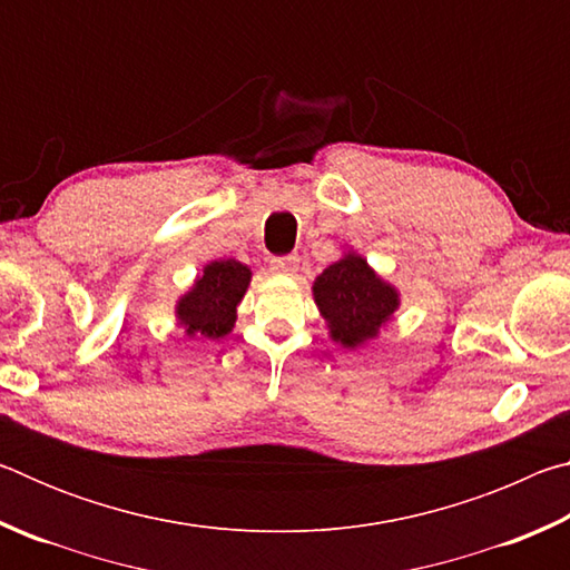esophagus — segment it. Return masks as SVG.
Masks as SVG:
<instances>
[{
	"label": "esophagus",
	"instance_id": "34e87169",
	"mask_svg": "<svg viewBox=\"0 0 570 570\" xmlns=\"http://www.w3.org/2000/svg\"><path fill=\"white\" fill-rule=\"evenodd\" d=\"M272 272L274 274H284V276H294L298 272V256H276L272 258Z\"/></svg>",
	"mask_w": 570,
	"mask_h": 570
}]
</instances>
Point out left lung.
<instances>
[{"instance_id":"8db88e82","label":"left lung","mask_w":570,"mask_h":570,"mask_svg":"<svg viewBox=\"0 0 570 570\" xmlns=\"http://www.w3.org/2000/svg\"><path fill=\"white\" fill-rule=\"evenodd\" d=\"M314 302L330 326L332 342L356 350L372 342L400 308V292L366 264V258L346 254L314 278Z\"/></svg>"}]
</instances>
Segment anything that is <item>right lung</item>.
<instances>
[{
    "label": "right lung",
    "instance_id": "obj_1",
    "mask_svg": "<svg viewBox=\"0 0 570 570\" xmlns=\"http://www.w3.org/2000/svg\"><path fill=\"white\" fill-rule=\"evenodd\" d=\"M250 284V268L236 258H218L204 266L196 282L176 304V320L188 336L220 340L236 324V308Z\"/></svg>",
    "mask_w": 570,
    "mask_h": 570
}]
</instances>
